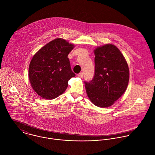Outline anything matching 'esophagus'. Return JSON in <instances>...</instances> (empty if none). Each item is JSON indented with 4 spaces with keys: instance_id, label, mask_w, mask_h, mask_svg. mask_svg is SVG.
<instances>
[{
    "instance_id": "34e87169",
    "label": "esophagus",
    "mask_w": 155,
    "mask_h": 155,
    "mask_svg": "<svg viewBox=\"0 0 155 155\" xmlns=\"http://www.w3.org/2000/svg\"><path fill=\"white\" fill-rule=\"evenodd\" d=\"M78 76L80 77V78H83V72H80L78 74Z\"/></svg>"
}]
</instances>
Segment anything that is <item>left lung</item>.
<instances>
[{"instance_id": "obj_1", "label": "left lung", "mask_w": 155, "mask_h": 155, "mask_svg": "<svg viewBox=\"0 0 155 155\" xmlns=\"http://www.w3.org/2000/svg\"><path fill=\"white\" fill-rule=\"evenodd\" d=\"M95 75L84 81L88 97L100 107L112 106L126 91L129 80L128 64L120 52L111 44L94 51Z\"/></svg>"}]
</instances>
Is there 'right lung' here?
<instances>
[{"instance_id": "obj_1", "label": "right lung", "mask_w": 155, "mask_h": 155, "mask_svg": "<svg viewBox=\"0 0 155 155\" xmlns=\"http://www.w3.org/2000/svg\"><path fill=\"white\" fill-rule=\"evenodd\" d=\"M74 45L64 39H55L41 48L32 57L29 79L34 91L43 98L54 99L67 89L75 76L68 57Z\"/></svg>"}]
</instances>
